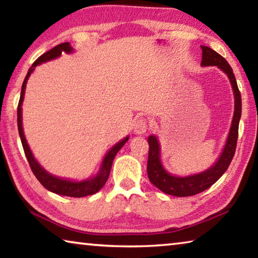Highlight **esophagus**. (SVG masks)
Instances as JSON below:
<instances>
[{"label":"esophagus","mask_w":258,"mask_h":258,"mask_svg":"<svg viewBox=\"0 0 258 258\" xmlns=\"http://www.w3.org/2000/svg\"><path fill=\"white\" fill-rule=\"evenodd\" d=\"M133 130H134L135 134H139V135L145 134L147 132V130H148L147 120L145 118H142V117H141V118L137 119V120H135L134 125H133Z\"/></svg>","instance_id":"34e87169"}]
</instances>
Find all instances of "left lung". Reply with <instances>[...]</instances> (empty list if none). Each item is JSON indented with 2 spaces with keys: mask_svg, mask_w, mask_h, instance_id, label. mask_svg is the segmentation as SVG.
<instances>
[{
  "mask_svg": "<svg viewBox=\"0 0 258 258\" xmlns=\"http://www.w3.org/2000/svg\"><path fill=\"white\" fill-rule=\"evenodd\" d=\"M202 50V66H217L229 77L234 93L233 119L232 124H231L228 140H226L225 147L222 151L220 158L217 159L216 163L211 168L206 169L203 173L195 174V175L190 176H175L166 171L160 160V146L158 140L155 135H150L148 138V143H149V156H148L147 165L148 177H149L152 184L158 187L160 191L171 196H176V197L195 196L211 187L228 169L234 156L235 148H237L239 120L240 117H241V94H240V91L238 89L233 71L228 63V61L221 54H218L216 51L203 45Z\"/></svg>",
  "mask_w": 258,
  "mask_h": 258,
  "instance_id": "1",
  "label": "left lung"
}]
</instances>
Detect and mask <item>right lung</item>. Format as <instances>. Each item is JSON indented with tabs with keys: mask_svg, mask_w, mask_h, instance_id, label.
I'll use <instances>...</instances> for the list:
<instances>
[{
	"mask_svg": "<svg viewBox=\"0 0 258 258\" xmlns=\"http://www.w3.org/2000/svg\"><path fill=\"white\" fill-rule=\"evenodd\" d=\"M73 47L71 46V43H61V44L54 46L53 49L50 51L45 52L44 54H42L40 58L32 64V67L29 68V71L26 75L25 81L23 83V86H21V93H20V99L18 103V109H17V120H18V131H19V137L21 140V143H23V148L25 151V155L27 157V160L29 163L30 168L34 173V175L40 181L41 184L51 192H54L56 195L61 196H67V197H75V198H81L85 197V196H91L94 195L95 192H98L101 187L106 184V182L109 177V174H110V169L112 166V161L117 152L120 150V148L123 147L126 142L128 141V137L124 138L121 141H119L117 145L113 146L110 150L108 151V154L103 158L102 165L100 167L99 173L92 178H87V180L76 182V181H71V180H64V178L56 177L52 175L49 172H46L42 166L38 164V161L34 158L32 151L29 149V146L27 141H26L24 130H23V120H21V104L24 101L25 97V89L26 84H27V80L30 76V74L33 73L34 68L37 66V64H41L43 62H46V61L58 58L61 55V53H72Z\"/></svg>",
	"mask_w": 258,
	"mask_h": 258,
	"instance_id": "right-lung-1",
	"label": "right lung"
}]
</instances>
